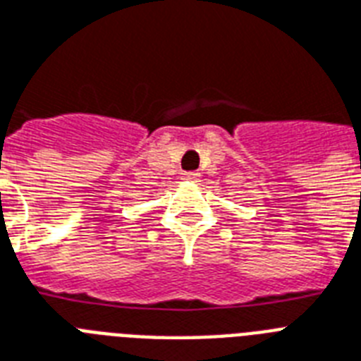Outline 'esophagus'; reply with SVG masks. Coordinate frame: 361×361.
I'll return each mask as SVG.
<instances>
[{"instance_id": "obj_1", "label": "esophagus", "mask_w": 361, "mask_h": 361, "mask_svg": "<svg viewBox=\"0 0 361 361\" xmlns=\"http://www.w3.org/2000/svg\"><path fill=\"white\" fill-rule=\"evenodd\" d=\"M184 180H190V183H195V180H199V173H195V171L184 173Z\"/></svg>"}]
</instances>
